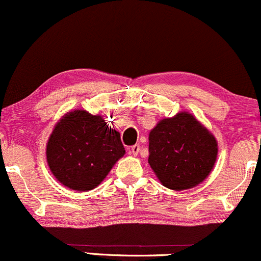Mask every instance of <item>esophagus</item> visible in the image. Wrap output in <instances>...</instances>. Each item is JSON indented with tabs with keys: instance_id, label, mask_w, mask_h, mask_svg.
Segmentation results:
<instances>
[{
	"instance_id": "obj_1",
	"label": "esophagus",
	"mask_w": 261,
	"mask_h": 261,
	"mask_svg": "<svg viewBox=\"0 0 261 261\" xmlns=\"http://www.w3.org/2000/svg\"><path fill=\"white\" fill-rule=\"evenodd\" d=\"M128 151H130V153H133L134 155H137V154H139V151H140V145H139V143H136V145L131 146Z\"/></svg>"
}]
</instances>
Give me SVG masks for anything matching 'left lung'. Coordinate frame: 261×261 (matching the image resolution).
I'll return each mask as SVG.
<instances>
[{"instance_id":"8db88e82","label":"left lung","mask_w":261,"mask_h":261,"mask_svg":"<svg viewBox=\"0 0 261 261\" xmlns=\"http://www.w3.org/2000/svg\"><path fill=\"white\" fill-rule=\"evenodd\" d=\"M148 141V163L166 188H194L214 169L217 141L191 114L181 112L161 120Z\"/></svg>"}]
</instances>
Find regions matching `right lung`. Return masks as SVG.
Here are the masks:
<instances>
[{
  "mask_svg": "<svg viewBox=\"0 0 261 261\" xmlns=\"http://www.w3.org/2000/svg\"><path fill=\"white\" fill-rule=\"evenodd\" d=\"M124 154L120 134L100 115L86 110L65 114L46 145V161L54 176L79 191L97 188Z\"/></svg>",
  "mask_w": 261,
  "mask_h": 261,
  "instance_id": "1",
  "label": "right lung"
}]
</instances>
